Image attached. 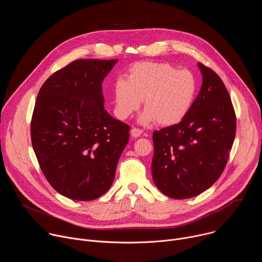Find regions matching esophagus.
Listing matches in <instances>:
<instances>
[{"label":"esophagus","mask_w":262,"mask_h":262,"mask_svg":"<svg viewBox=\"0 0 262 262\" xmlns=\"http://www.w3.org/2000/svg\"><path fill=\"white\" fill-rule=\"evenodd\" d=\"M142 134H143V130L140 129V128L133 127V128L130 129V135H132L133 138H138V137H140Z\"/></svg>","instance_id":"1"}]
</instances>
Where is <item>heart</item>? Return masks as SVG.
I'll return each instance as SVG.
<instances>
[{"instance_id":"obj_1","label":"heart","mask_w":262,"mask_h":262,"mask_svg":"<svg viewBox=\"0 0 262 262\" xmlns=\"http://www.w3.org/2000/svg\"><path fill=\"white\" fill-rule=\"evenodd\" d=\"M197 80L189 70L160 62H140L128 70L126 80L114 87L115 112L119 119L129 118L144 102L146 110L139 118L142 124L156 120L160 125L178 123L193 105Z\"/></svg>"}]
</instances>
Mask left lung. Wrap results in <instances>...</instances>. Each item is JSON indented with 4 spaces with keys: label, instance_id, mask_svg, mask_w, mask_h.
Masks as SVG:
<instances>
[{
    "label": "left lung",
    "instance_id": "left-lung-1",
    "mask_svg": "<svg viewBox=\"0 0 262 262\" xmlns=\"http://www.w3.org/2000/svg\"><path fill=\"white\" fill-rule=\"evenodd\" d=\"M201 89L177 124L156 130L151 165L157 188L173 199L195 197L219 179L235 137L229 93L217 74L201 63Z\"/></svg>",
    "mask_w": 262,
    "mask_h": 262
}]
</instances>
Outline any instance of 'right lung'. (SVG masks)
Listing matches in <instances>:
<instances>
[{"label":"right lung","mask_w":262,"mask_h":262,"mask_svg":"<svg viewBox=\"0 0 262 262\" xmlns=\"http://www.w3.org/2000/svg\"><path fill=\"white\" fill-rule=\"evenodd\" d=\"M118 59H81L58 70L36 98L31 139L53 188L78 201L105 194L129 139V126L104 110L101 84Z\"/></svg>","instance_id":"add662e5"}]
</instances>
